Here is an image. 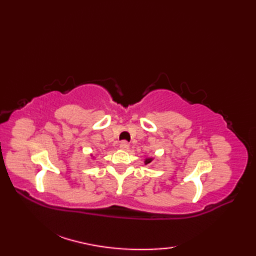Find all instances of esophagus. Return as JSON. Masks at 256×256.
Here are the masks:
<instances>
[{
	"label": "esophagus",
	"instance_id": "esophagus-1",
	"mask_svg": "<svg viewBox=\"0 0 256 256\" xmlns=\"http://www.w3.org/2000/svg\"><path fill=\"white\" fill-rule=\"evenodd\" d=\"M128 148H130V144L126 142V140H123V142H121V144H120V148L123 150H128Z\"/></svg>",
	"mask_w": 256,
	"mask_h": 256
}]
</instances>
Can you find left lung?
<instances>
[{
  "label": "left lung",
  "mask_w": 256,
  "mask_h": 256,
  "mask_svg": "<svg viewBox=\"0 0 256 256\" xmlns=\"http://www.w3.org/2000/svg\"><path fill=\"white\" fill-rule=\"evenodd\" d=\"M153 160H154L153 157H148V158H146V160H144V164H145V165H148V164H150L152 162H153Z\"/></svg>",
  "instance_id": "1"
}]
</instances>
